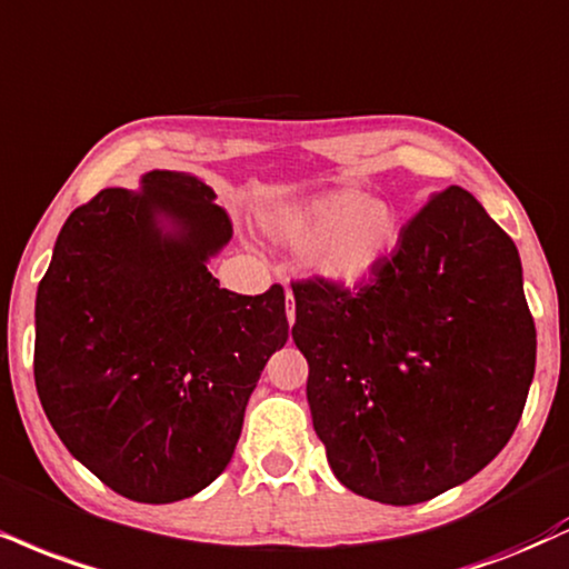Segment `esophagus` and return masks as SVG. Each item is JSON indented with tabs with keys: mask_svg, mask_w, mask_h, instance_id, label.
Returning a JSON list of instances; mask_svg holds the SVG:
<instances>
[{
	"mask_svg": "<svg viewBox=\"0 0 569 569\" xmlns=\"http://www.w3.org/2000/svg\"><path fill=\"white\" fill-rule=\"evenodd\" d=\"M286 318H289V323H293V318H297V307H293L291 291H286Z\"/></svg>",
	"mask_w": 569,
	"mask_h": 569,
	"instance_id": "obj_1",
	"label": "esophagus"
}]
</instances>
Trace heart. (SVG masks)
Here are the masks:
<instances>
[{"mask_svg": "<svg viewBox=\"0 0 569 569\" xmlns=\"http://www.w3.org/2000/svg\"><path fill=\"white\" fill-rule=\"evenodd\" d=\"M267 230L305 249V262L333 286H360L395 249L400 217L392 203L358 188H337L272 211Z\"/></svg>", "mask_w": 569, "mask_h": 569, "instance_id": "obj_1", "label": "heart"}]
</instances>
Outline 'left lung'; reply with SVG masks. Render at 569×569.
<instances>
[{
    "mask_svg": "<svg viewBox=\"0 0 569 569\" xmlns=\"http://www.w3.org/2000/svg\"><path fill=\"white\" fill-rule=\"evenodd\" d=\"M291 289L312 427L345 488L421 503L501 453L536 373V323L517 246L469 190L429 198L355 291Z\"/></svg>",
    "mask_w": 569,
    "mask_h": 569,
    "instance_id": "left-lung-1",
    "label": "left lung"
}]
</instances>
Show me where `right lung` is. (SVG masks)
<instances>
[{
  "label": "right lung",
  "mask_w": 569,
  "mask_h": 569,
  "mask_svg": "<svg viewBox=\"0 0 569 569\" xmlns=\"http://www.w3.org/2000/svg\"><path fill=\"white\" fill-rule=\"evenodd\" d=\"M214 190L153 169L66 219L37 291L33 379L52 429L108 488L140 503L222 475L246 402L289 339L286 293L219 289L232 238Z\"/></svg>",
  "instance_id": "add662e5"
}]
</instances>
